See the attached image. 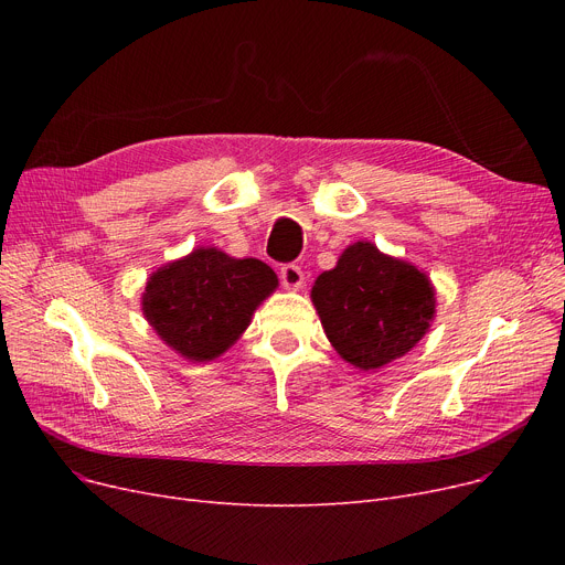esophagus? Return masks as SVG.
I'll list each match as a JSON object with an SVG mask.
<instances>
[{
  "label": "esophagus",
  "instance_id": "esophagus-1",
  "mask_svg": "<svg viewBox=\"0 0 565 565\" xmlns=\"http://www.w3.org/2000/svg\"><path fill=\"white\" fill-rule=\"evenodd\" d=\"M281 284L288 288V290H300L305 286V273L300 270L298 265H284L281 267Z\"/></svg>",
  "mask_w": 565,
  "mask_h": 565
}]
</instances>
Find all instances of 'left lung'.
<instances>
[{
	"instance_id": "obj_1",
	"label": "left lung",
	"mask_w": 565,
	"mask_h": 565,
	"mask_svg": "<svg viewBox=\"0 0 565 565\" xmlns=\"http://www.w3.org/2000/svg\"><path fill=\"white\" fill-rule=\"evenodd\" d=\"M311 302L341 360L364 373L401 360L437 313L430 277L371 241L348 245L332 270L318 275Z\"/></svg>"
}]
</instances>
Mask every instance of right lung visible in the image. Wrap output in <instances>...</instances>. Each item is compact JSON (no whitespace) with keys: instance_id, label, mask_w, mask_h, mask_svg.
Here are the masks:
<instances>
[{"instance_id":"obj_1","label":"right lung","mask_w":565,"mask_h":565,"mask_svg":"<svg viewBox=\"0 0 565 565\" xmlns=\"http://www.w3.org/2000/svg\"><path fill=\"white\" fill-rule=\"evenodd\" d=\"M279 279L258 258L196 247L151 273L141 313L156 334L192 364L213 362L243 337Z\"/></svg>"}]
</instances>
